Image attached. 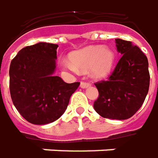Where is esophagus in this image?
I'll use <instances>...</instances> for the list:
<instances>
[{"instance_id":"34e87169","label":"esophagus","mask_w":158,"mask_h":158,"mask_svg":"<svg viewBox=\"0 0 158 158\" xmlns=\"http://www.w3.org/2000/svg\"><path fill=\"white\" fill-rule=\"evenodd\" d=\"M90 83L89 82H85V81H81V84H80V86H81V88H87L88 87H89L90 86Z\"/></svg>"}]
</instances>
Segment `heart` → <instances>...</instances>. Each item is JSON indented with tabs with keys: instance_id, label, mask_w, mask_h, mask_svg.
<instances>
[{
	"instance_id": "heart-1",
	"label": "heart",
	"mask_w": 158,
	"mask_h": 158,
	"mask_svg": "<svg viewBox=\"0 0 158 158\" xmlns=\"http://www.w3.org/2000/svg\"><path fill=\"white\" fill-rule=\"evenodd\" d=\"M71 62L63 59L59 62L61 69L67 72L77 74L89 69L92 77L103 78L106 77L112 69L115 55L108 48L101 46H89L71 52Z\"/></svg>"
}]
</instances>
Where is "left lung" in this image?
Returning a JSON list of instances; mask_svg holds the SVG:
<instances>
[{"instance_id":"obj_1","label":"left lung","mask_w":158,"mask_h":158,"mask_svg":"<svg viewBox=\"0 0 158 158\" xmlns=\"http://www.w3.org/2000/svg\"><path fill=\"white\" fill-rule=\"evenodd\" d=\"M115 41L122 57L109 79L95 83L99 98L94 108L105 118L125 120L141 107L148 94V59L131 41Z\"/></svg>"}]
</instances>
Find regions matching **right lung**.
<instances>
[{
	"label": "right lung",
	"instance_id": "1",
	"mask_svg": "<svg viewBox=\"0 0 158 158\" xmlns=\"http://www.w3.org/2000/svg\"><path fill=\"white\" fill-rule=\"evenodd\" d=\"M38 42L18 52L10 64V94L14 106L29 123L44 125L58 120L80 82L66 83L53 74L57 48Z\"/></svg>",
	"mask_w": 158,
	"mask_h": 158
}]
</instances>
